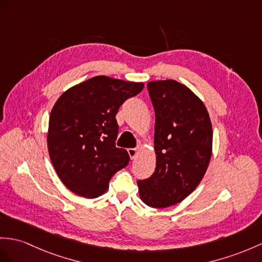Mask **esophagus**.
Returning a JSON list of instances; mask_svg holds the SVG:
<instances>
[{"label": "esophagus", "mask_w": 262, "mask_h": 262, "mask_svg": "<svg viewBox=\"0 0 262 262\" xmlns=\"http://www.w3.org/2000/svg\"><path fill=\"white\" fill-rule=\"evenodd\" d=\"M127 153H129V156L131 159H135V157L137 156V149L136 148H129L127 149Z\"/></svg>", "instance_id": "esophagus-1"}]
</instances>
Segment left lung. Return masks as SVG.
Instances as JSON below:
<instances>
[{"mask_svg": "<svg viewBox=\"0 0 262 262\" xmlns=\"http://www.w3.org/2000/svg\"><path fill=\"white\" fill-rule=\"evenodd\" d=\"M148 92L156 114L153 174L138 180L146 206L167 208L198 187L211 158L212 125L205 104L174 80L152 81Z\"/></svg>", "mask_w": 262, "mask_h": 262, "instance_id": "obj_1", "label": "left lung"}]
</instances>
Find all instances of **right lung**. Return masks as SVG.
Returning a JSON list of instances; mask_svg holds the SVG:
<instances>
[{
    "label": "right lung",
    "instance_id": "add662e5",
    "mask_svg": "<svg viewBox=\"0 0 262 262\" xmlns=\"http://www.w3.org/2000/svg\"><path fill=\"white\" fill-rule=\"evenodd\" d=\"M143 83L104 75L69 89L50 114V159L64 186L92 199L109 187L112 176L129 164V153L116 146V116L129 98L143 90Z\"/></svg>",
    "mask_w": 262,
    "mask_h": 262
}]
</instances>
